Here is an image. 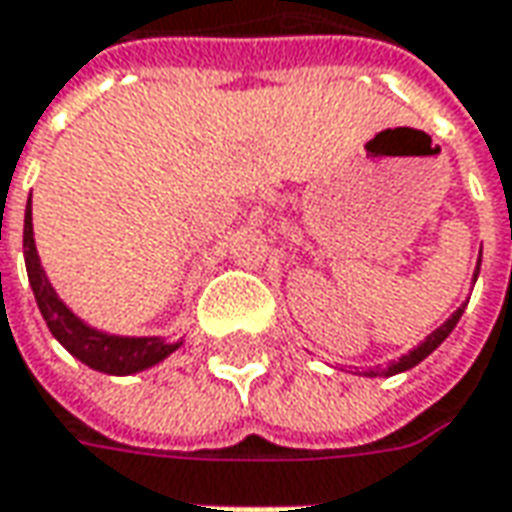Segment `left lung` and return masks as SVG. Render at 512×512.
<instances>
[{"instance_id":"obj_1","label":"left lung","mask_w":512,"mask_h":512,"mask_svg":"<svg viewBox=\"0 0 512 512\" xmlns=\"http://www.w3.org/2000/svg\"><path fill=\"white\" fill-rule=\"evenodd\" d=\"M479 267H482V253H479V265H476V270H473V285H476V279H479ZM464 307H456L453 313H450V319L444 322V325H439L430 336H424V342H419L413 350H407L404 356H399L396 362H390L387 367H373V370H362V376H370V379H376V376H382V379H387V376H396V373H404V370H410V367H416L419 362H424L439 344L453 333V327L459 325V319H462Z\"/></svg>"}]
</instances>
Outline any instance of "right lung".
<instances>
[{
  "instance_id": "1",
  "label": "right lung",
  "mask_w": 512,
  "mask_h": 512,
  "mask_svg": "<svg viewBox=\"0 0 512 512\" xmlns=\"http://www.w3.org/2000/svg\"><path fill=\"white\" fill-rule=\"evenodd\" d=\"M25 267H28L30 287L36 296L39 313L50 327L53 339L68 350L73 359L88 364L90 370L108 373V376H133L142 373L153 364L165 362L173 350L182 347L179 342H170L165 336H119L102 327H93L85 322L79 313H73L62 296L56 293V287L50 285L48 273L42 267L39 250H36V239H33V210L25 207Z\"/></svg>"
}]
</instances>
